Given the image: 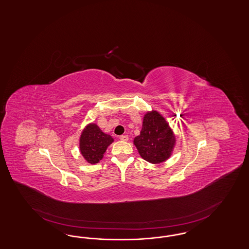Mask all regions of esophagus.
I'll use <instances>...</instances> for the list:
<instances>
[{"mask_svg": "<svg viewBox=\"0 0 249 249\" xmlns=\"http://www.w3.org/2000/svg\"><path fill=\"white\" fill-rule=\"evenodd\" d=\"M120 139L121 141L127 142L129 140V137H128V135H121V136H120Z\"/></svg>", "mask_w": 249, "mask_h": 249, "instance_id": "34e87169", "label": "esophagus"}]
</instances>
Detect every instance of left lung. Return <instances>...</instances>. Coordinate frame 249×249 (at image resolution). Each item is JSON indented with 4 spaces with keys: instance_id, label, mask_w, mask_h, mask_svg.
<instances>
[{
    "instance_id": "left-lung-1",
    "label": "left lung",
    "mask_w": 249,
    "mask_h": 249,
    "mask_svg": "<svg viewBox=\"0 0 249 249\" xmlns=\"http://www.w3.org/2000/svg\"><path fill=\"white\" fill-rule=\"evenodd\" d=\"M140 155L149 163H160L171 156L176 137L165 119L159 112H147L140 135L134 138Z\"/></svg>"
}]
</instances>
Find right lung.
<instances>
[{
	"label": "right lung",
	"instance_id": "right-lung-1",
	"mask_svg": "<svg viewBox=\"0 0 249 249\" xmlns=\"http://www.w3.org/2000/svg\"><path fill=\"white\" fill-rule=\"evenodd\" d=\"M113 142L110 135L104 133L96 124L90 123L81 134L80 152L88 163L94 164L103 158L107 148Z\"/></svg>",
	"mask_w": 249,
	"mask_h": 249
}]
</instances>
